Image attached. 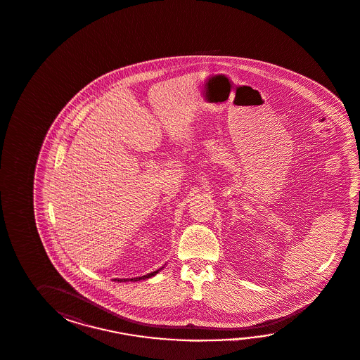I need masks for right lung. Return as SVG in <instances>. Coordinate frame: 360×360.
Wrapping results in <instances>:
<instances>
[{
    "label": "right lung",
    "mask_w": 360,
    "mask_h": 360,
    "mask_svg": "<svg viewBox=\"0 0 360 360\" xmlns=\"http://www.w3.org/2000/svg\"><path fill=\"white\" fill-rule=\"evenodd\" d=\"M165 267L159 268L157 271H154V272H150V274H148V275H143V276L140 277H132V278H114V281H117V283H126V281H140V280H146V278H150V277L155 276L157 274H158L159 271H162Z\"/></svg>",
    "instance_id": "obj_1"
}]
</instances>
